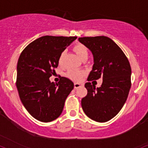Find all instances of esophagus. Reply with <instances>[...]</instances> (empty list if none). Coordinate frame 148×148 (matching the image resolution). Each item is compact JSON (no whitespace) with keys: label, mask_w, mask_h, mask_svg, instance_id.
Wrapping results in <instances>:
<instances>
[{"label":"esophagus","mask_w":148,"mask_h":148,"mask_svg":"<svg viewBox=\"0 0 148 148\" xmlns=\"http://www.w3.org/2000/svg\"><path fill=\"white\" fill-rule=\"evenodd\" d=\"M82 84H79V83H75L74 84V88H79V87L82 86Z\"/></svg>","instance_id":"34e87169"}]
</instances>
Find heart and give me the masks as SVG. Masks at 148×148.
I'll use <instances>...</instances> for the list:
<instances>
[{
    "instance_id": "b5f03b06",
    "label": "heart",
    "mask_w": 148,
    "mask_h": 148,
    "mask_svg": "<svg viewBox=\"0 0 148 148\" xmlns=\"http://www.w3.org/2000/svg\"><path fill=\"white\" fill-rule=\"evenodd\" d=\"M73 51L81 60L85 59L87 60L88 57V49L82 44H77V45H75L73 47ZM64 56V52L61 53L60 55L59 58H58V63L60 65H62L63 64ZM85 75L86 71L83 70H78V69H70L66 73L67 77L70 78L71 79L74 80V81H79Z\"/></svg>"
}]
</instances>
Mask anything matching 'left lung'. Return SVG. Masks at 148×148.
Instances as JSON below:
<instances>
[{
	"label": "left lung",
	"instance_id": "obj_1",
	"mask_svg": "<svg viewBox=\"0 0 148 148\" xmlns=\"http://www.w3.org/2000/svg\"><path fill=\"white\" fill-rule=\"evenodd\" d=\"M92 52V70L85 84L88 93L81 103L85 114L97 122H106L118 114L128 96L131 87V67L123 51L106 36L78 38ZM101 77L99 88L90 82Z\"/></svg>",
	"mask_w": 148,
	"mask_h": 148
}]
</instances>
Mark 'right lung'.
Instances as JSON below:
<instances>
[{
  "label": "right lung",
  "mask_w": 148,
  "mask_h": 148,
  "mask_svg": "<svg viewBox=\"0 0 148 148\" xmlns=\"http://www.w3.org/2000/svg\"><path fill=\"white\" fill-rule=\"evenodd\" d=\"M76 39V36H42L27 45L20 56L16 87L23 106L38 121L56 119L74 88L68 78L62 77L55 84L49 77L56 73L60 53Z\"/></svg>",
  "instance_id": "obj_1"
}]
</instances>
